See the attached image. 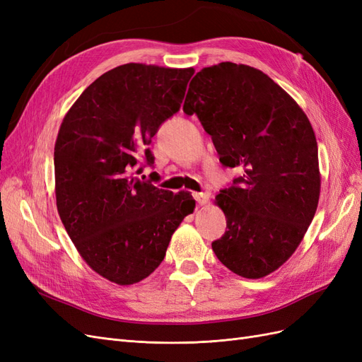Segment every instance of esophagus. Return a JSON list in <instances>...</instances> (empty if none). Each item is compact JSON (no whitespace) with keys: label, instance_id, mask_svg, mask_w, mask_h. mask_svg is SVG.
Returning a JSON list of instances; mask_svg holds the SVG:
<instances>
[{"label":"esophagus","instance_id":"34e87169","mask_svg":"<svg viewBox=\"0 0 362 362\" xmlns=\"http://www.w3.org/2000/svg\"><path fill=\"white\" fill-rule=\"evenodd\" d=\"M193 198L198 205H204L208 202V194L206 193H193Z\"/></svg>","mask_w":362,"mask_h":362}]
</instances>
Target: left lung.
Instances as JSON below:
<instances>
[{"label":"left lung","instance_id":"1","mask_svg":"<svg viewBox=\"0 0 362 362\" xmlns=\"http://www.w3.org/2000/svg\"><path fill=\"white\" fill-rule=\"evenodd\" d=\"M182 110L198 116L225 168L243 169L216 196L228 229L211 243L216 257L243 278L269 275L293 255L319 204L308 117L264 72L231 62L196 74Z\"/></svg>","mask_w":362,"mask_h":362}]
</instances>
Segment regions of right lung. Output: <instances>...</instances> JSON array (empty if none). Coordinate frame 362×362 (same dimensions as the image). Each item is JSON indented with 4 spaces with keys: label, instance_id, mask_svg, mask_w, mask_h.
<instances>
[{
    "label": "right lung",
    "instance_id": "right-lung-1",
    "mask_svg": "<svg viewBox=\"0 0 362 362\" xmlns=\"http://www.w3.org/2000/svg\"><path fill=\"white\" fill-rule=\"evenodd\" d=\"M193 74L122 64L87 87L62 122L54 148L60 218L87 264L119 286L149 276L194 210L189 192L173 194L136 177L154 168L148 146L180 112Z\"/></svg>",
    "mask_w": 362,
    "mask_h": 362
}]
</instances>
